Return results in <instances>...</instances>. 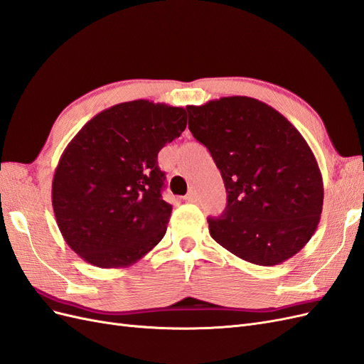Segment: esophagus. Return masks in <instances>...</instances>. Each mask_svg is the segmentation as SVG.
I'll return each mask as SVG.
<instances>
[{
  "mask_svg": "<svg viewBox=\"0 0 364 364\" xmlns=\"http://www.w3.org/2000/svg\"><path fill=\"white\" fill-rule=\"evenodd\" d=\"M185 200H186V202H191V203H193V202H196V200H197V194H196V191H193V190H191L188 194H186V196H185Z\"/></svg>",
  "mask_w": 364,
  "mask_h": 364,
  "instance_id": "obj_1",
  "label": "esophagus"
}]
</instances>
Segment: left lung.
Listing matches in <instances>:
<instances>
[{"label": "left lung", "mask_w": 364, "mask_h": 364, "mask_svg": "<svg viewBox=\"0 0 364 364\" xmlns=\"http://www.w3.org/2000/svg\"><path fill=\"white\" fill-rule=\"evenodd\" d=\"M188 127L222 173L228 205L209 234L238 258L277 266L321 222L323 182L310 146L277 109L250 97L186 106Z\"/></svg>", "instance_id": "1"}]
</instances>
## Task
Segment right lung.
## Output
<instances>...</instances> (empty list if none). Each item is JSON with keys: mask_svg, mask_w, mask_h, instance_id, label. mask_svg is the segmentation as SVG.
Returning <instances> with one entry per match:
<instances>
[{"mask_svg": "<svg viewBox=\"0 0 364 364\" xmlns=\"http://www.w3.org/2000/svg\"><path fill=\"white\" fill-rule=\"evenodd\" d=\"M186 111L134 100L97 114L63 150L51 202L60 234L86 262L129 267L167 232L158 153L181 136Z\"/></svg>", "mask_w": 364, "mask_h": 364, "instance_id": "add662e5", "label": "right lung"}]
</instances>
